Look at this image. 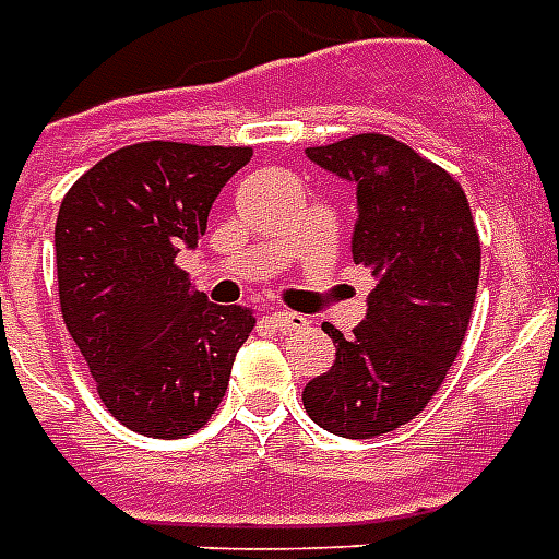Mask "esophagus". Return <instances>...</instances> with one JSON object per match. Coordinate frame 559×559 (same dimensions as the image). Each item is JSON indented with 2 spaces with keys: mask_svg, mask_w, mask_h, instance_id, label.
I'll return each instance as SVG.
<instances>
[{
  "mask_svg": "<svg viewBox=\"0 0 559 559\" xmlns=\"http://www.w3.org/2000/svg\"><path fill=\"white\" fill-rule=\"evenodd\" d=\"M269 320L275 322L281 332H296V329H305V325H308V320H305L301 313H293V311L269 313Z\"/></svg>",
  "mask_w": 559,
  "mask_h": 559,
  "instance_id": "34e87169",
  "label": "esophagus"
}]
</instances>
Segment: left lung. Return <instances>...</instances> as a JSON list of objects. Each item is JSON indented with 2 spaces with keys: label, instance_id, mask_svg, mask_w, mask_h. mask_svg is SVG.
<instances>
[{
  "label": "left lung",
  "instance_id": "left-lung-1",
  "mask_svg": "<svg viewBox=\"0 0 559 559\" xmlns=\"http://www.w3.org/2000/svg\"><path fill=\"white\" fill-rule=\"evenodd\" d=\"M311 163L358 186L353 260L376 290L343 337L329 373L305 384L313 424L373 438L420 415L468 332L479 281V234L468 198L441 165L382 132L308 147Z\"/></svg>",
  "mask_w": 559,
  "mask_h": 559
}]
</instances>
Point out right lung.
<instances>
[{
  "label": "right lung",
  "mask_w": 559,
  "mask_h": 559,
  "mask_svg": "<svg viewBox=\"0 0 559 559\" xmlns=\"http://www.w3.org/2000/svg\"><path fill=\"white\" fill-rule=\"evenodd\" d=\"M251 153L127 144L88 168L61 201V317L103 406L132 432L183 438L204 427L258 322L242 305L206 301L175 260L204 237L210 206Z\"/></svg>",
  "instance_id": "add662e5"
}]
</instances>
